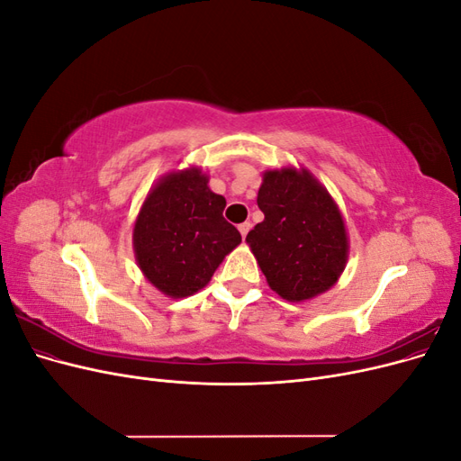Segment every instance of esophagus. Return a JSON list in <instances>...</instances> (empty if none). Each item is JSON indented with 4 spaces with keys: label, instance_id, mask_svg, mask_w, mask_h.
Returning <instances> with one entry per match:
<instances>
[{
    "label": "esophagus",
    "instance_id": "esophagus-1",
    "mask_svg": "<svg viewBox=\"0 0 461 461\" xmlns=\"http://www.w3.org/2000/svg\"><path fill=\"white\" fill-rule=\"evenodd\" d=\"M249 227H252V222H242V225H239V230H240V234H242V239H246V234L249 232Z\"/></svg>",
    "mask_w": 461,
    "mask_h": 461
}]
</instances>
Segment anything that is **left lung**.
I'll return each instance as SVG.
<instances>
[{"label": "left lung", "mask_w": 461, "mask_h": 461, "mask_svg": "<svg viewBox=\"0 0 461 461\" xmlns=\"http://www.w3.org/2000/svg\"><path fill=\"white\" fill-rule=\"evenodd\" d=\"M258 205L265 219L246 242L271 290L288 302H305L339 281L348 261L344 219L308 169L265 171Z\"/></svg>", "instance_id": "obj_1"}]
</instances>
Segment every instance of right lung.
<instances>
[{"label": "right lung", "instance_id": "1", "mask_svg": "<svg viewBox=\"0 0 461 461\" xmlns=\"http://www.w3.org/2000/svg\"><path fill=\"white\" fill-rule=\"evenodd\" d=\"M200 167L167 173L149 190L132 230L138 267L165 296L202 290L240 232L222 217L227 200L207 186Z\"/></svg>", "mask_w": 461, "mask_h": 461}]
</instances>
